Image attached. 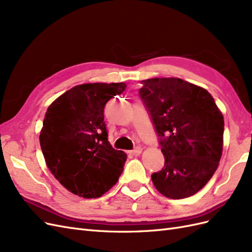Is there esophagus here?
Here are the masks:
<instances>
[{
    "mask_svg": "<svg viewBox=\"0 0 252 252\" xmlns=\"http://www.w3.org/2000/svg\"><path fill=\"white\" fill-rule=\"evenodd\" d=\"M141 152H142V147H136V148H134L133 150H131L130 151V155H132V156H134V157H138V156H140L141 155Z\"/></svg>",
    "mask_w": 252,
    "mask_h": 252,
    "instance_id": "1",
    "label": "esophagus"
}]
</instances>
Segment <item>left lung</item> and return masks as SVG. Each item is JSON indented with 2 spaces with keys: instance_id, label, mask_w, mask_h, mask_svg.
Wrapping results in <instances>:
<instances>
[{
  "instance_id": "left-lung-1",
  "label": "left lung",
  "mask_w": 252,
  "mask_h": 252,
  "mask_svg": "<svg viewBox=\"0 0 252 252\" xmlns=\"http://www.w3.org/2000/svg\"><path fill=\"white\" fill-rule=\"evenodd\" d=\"M139 95L165 158L151 174L158 192L173 200L191 196L216 172L223 151L224 118L207 90L178 78L141 82Z\"/></svg>"
}]
</instances>
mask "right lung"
<instances>
[{"label":"right lung","mask_w":252,"mask_h":252,"mask_svg":"<svg viewBox=\"0 0 252 252\" xmlns=\"http://www.w3.org/2000/svg\"><path fill=\"white\" fill-rule=\"evenodd\" d=\"M124 83L82 84L66 91L46 111L40 133L47 167L66 189L96 199L117 184L127 156L112 148L104 108Z\"/></svg>","instance_id":"right-lung-1"}]
</instances>
